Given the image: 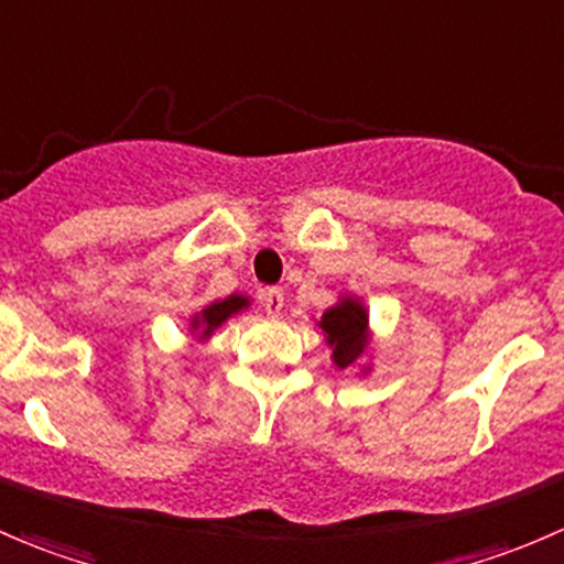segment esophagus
I'll return each mask as SVG.
<instances>
[{"label": "esophagus", "instance_id": "obj_1", "mask_svg": "<svg viewBox=\"0 0 564 564\" xmlns=\"http://www.w3.org/2000/svg\"><path fill=\"white\" fill-rule=\"evenodd\" d=\"M261 300H264V311L270 318H278L283 311V292L281 289H267L264 294H261Z\"/></svg>", "mask_w": 564, "mask_h": 564}]
</instances>
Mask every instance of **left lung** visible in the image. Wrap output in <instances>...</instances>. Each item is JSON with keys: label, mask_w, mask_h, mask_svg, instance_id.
<instances>
[{"label": "left lung", "mask_w": 564, "mask_h": 564, "mask_svg": "<svg viewBox=\"0 0 564 564\" xmlns=\"http://www.w3.org/2000/svg\"><path fill=\"white\" fill-rule=\"evenodd\" d=\"M316 324L324 333V344L333 351L329 360L338 371L360 368L362 377L371 373L373 329L362 297L351 292H340L338 303L329 305Z\"/></svg>", "instance_id": "8db88e82"}]
</instances>
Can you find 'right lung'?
Wrapping results in <instances>:
<instances>
[{
    "label": "right lung",
    "mask_w": 564,
    "mask_h": 564,
    "mask_svg": "<svg viewBox=\"0 0 564 564\" xmlns=\"http://www.w3.org/2000/svg\"><path fill=\"white\" fill-rule=\"evenodd\" d=\"M250 303L253 300L248 294H229L224 300H213V303H207L202 311H196V314H191V318H187V335L193 340H198V344H207L220 324H226L231 316L248 311Z\"/></svg>",
    "instance_id": "right-lung-1"
}]
</instances>
